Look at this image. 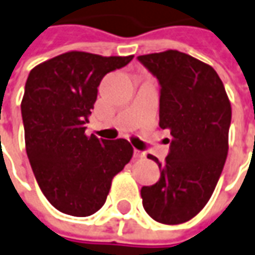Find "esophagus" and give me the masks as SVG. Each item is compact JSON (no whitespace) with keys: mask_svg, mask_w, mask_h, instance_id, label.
<instances>
[{"mask_svg":"<svg viewBox=\"0 0 255 255\" xmlns=\"http://www.w3.org/2000/svg\"><path fill=\"white\" fill-rule=\"evenodd\" d=\"M134 157H136V159H142V157H145V152L135 149L134 150Z\"/></svg>","mask_w":255,"mask_h":255,"instance_id":"esophagus-1","label":"esophagus"}]
</instances>
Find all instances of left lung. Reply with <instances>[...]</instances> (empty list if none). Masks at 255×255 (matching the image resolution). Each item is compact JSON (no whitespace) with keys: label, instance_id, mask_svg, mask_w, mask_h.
Masks as SVG:
<instances>
[{"label":"left lung","instance_id":"8db88e82","mask_svg":"<svg viewBox=\"0 0 255 255\" xmlns=\"http://www.w3.org/2000/svg\"><path fill=\"white\" fill-rule=\"evenodd\" d=\"M159 79V126L171 135L156 184L142 187V205L156 222L193 219L214 193L229 149L232 106L211 65L177 50L139 55Z\"/></svg>","mask_w":255,"mask_h":255}]
</instances>
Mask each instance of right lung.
<instances>
[{"label":"right lung","instance_id":"1","mask_svg":"<svg viewBox=\"0 0 255 255\" xmlns=\"http://www.w3.org/2000/svg\"><path fill=\"white\" fill-rule=\"evenodd\" d=\"M132 58L68 51L36 65L27 77L20 103L26 153L41 193L62 214L98 212L113 177L132 157L127 139L85 134L100 81Z\"/></svg>","mask_w":255,"mask_h":255}]
</instances>
